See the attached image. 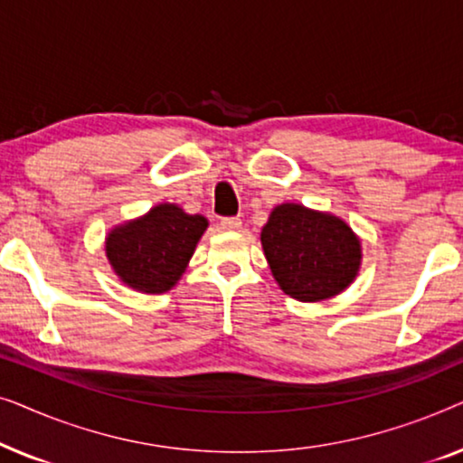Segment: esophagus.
Wrapping results in <instances>:
<instances>
[{"mask_svg": "<svg viewBox=\"0 0 463 463\" xmlns=\"http://www.w3.org/2000/svg\"><path fill=\"white\" fill-rule=\"evenodd\" d=\"M221 230L223 232H240L242 230V221L236 219V217H227V219H221Z\"/></svg>", "mask_w": 463, "mask_h": 463, "instance_id": "esophagus-1", "label": "esophagus"}]
</instances>
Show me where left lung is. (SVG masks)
<instances>
[{
	"label": "left lung",
	"instance_id": "8db88e82",
	"mask_svg": "<svg viewBox=\"0 0 463 463\" xmlns=\"http://www.w3.org/2000/svg\"><path fill=\"white\" fill-rule=\"evenodd\" d=\"M261 246L278 287L303 303L344 293L363 265V244L344 219L295 202L269 213Z\"/></svg>",
	"mask_w": 463,
	"mask_h": 463
}]
</instances>
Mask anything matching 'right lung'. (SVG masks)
<instances>
[{
  "mask_svg": "<svg viewBox=\"0 0 463 463\" xmlns=\"http://www.w3.org/2000/svg\"><path fill=\"white\" fill-rule=\"evenodd\" d=\"M208 219L179 204H157L143 217L124 221L105 238L107 261L126 287L145 295L166 293L185 274Z\"/></svg>",
  "mask_w": 463,
  "mask_h": 463,
  "instance_id": "obj_1",
  "label": "right lung"
}]
</instances>
